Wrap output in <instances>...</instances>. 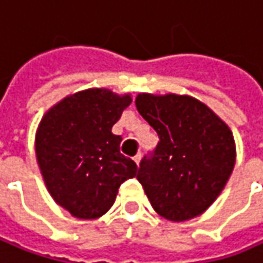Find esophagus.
Wrapping results in <instances>:
<instances>
[{"label": "esophagus", "instance_id": "34e87169", "mask_svg": "<svg viewBox=\"0 0 263 263\" xmlns=\"http://www.w3.org/2000/svg\"><path fill=\"white\" fill-rule=\"evenodd\" d=\"M141 159H142V154L141 153H138L136 156H135V161H136V164L139 166V163H141Z\"/></svg>", "mask_w": 263, "mask_h": 263}]
</instances>
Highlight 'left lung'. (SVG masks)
I'll list each match as a JSON object with an SVG mask.
<instances>
[{
    "instance_id": "obj_1",
    "label": "left lung",
    "mask_w": 263,
    "mask_h": 263,
    "mask_svg": "<svg viewBox=\"0 0 263 263\" xmlns=\"http://www.w3.org/2000/svg\"><path fill=\"white\" fill-rule=\"evenodd\" d=\"M135 103L160 139L138 172L153 208L171 221L200 216L234 171L236 149L231 128L190 96L142 92Z\"/></svg>"
}]
</instances>
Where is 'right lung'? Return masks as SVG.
I'll list each match as a JSON object with an SVG mask.
<instances>
[{
  "label": "right lung",
  "mask_w": 263,
  "mask_h": 263,
  "mask_svg": "<svg viewBox=\"0 0 263 263\" xmlns=\"http://www.w3.org/2000/svg\"><path fill=\"white\" fill-rule=\"evenodd\" d=\"M130 94L89 88L52 106L35 133V156L47 192L71 216L106 214L125 179L138 166L120 153L122 138L112 133Z\"/></svg>",
  "instance_id": "obj_1"
}]
</instances>
